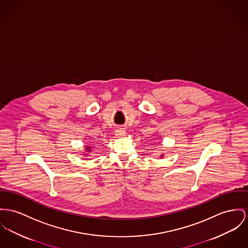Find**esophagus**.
Listing matches in <instances>:
<instances>
[{"mask_svg": "<svg viewBox=\"0 0 248 248\" xmlns=\"http://www.w3.org/2000/svg\"><path fill=\"white\" fill-rule=\"evenodd\" d=\"M126 134V132H125V130H123V129H118V130H116V135L117 137H122V136H124Z\"/></svg>", "mask_w": 248, "mask_h": 248, "instance_id": "34e87169", "label": "esophagus"}]
</instances>
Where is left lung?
<instances>
[{
    "instance_id": "8db88e82",
    "label": "left lung",
    "mask_w": 248,
    "mask_h": 248,
    "mask_svg": "<svg viewBox=\"0 0 248 248\" xmlns=\"http://www.w3.org/2000/svg\"><path fill=\"white\" fill-rule=\"evenodd\" d=\"M161 156H163V155H161Z\"/></svg>"
}]
</instances>
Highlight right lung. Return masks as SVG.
I'll return each instance as SVG.
<instances>
[{
	"label": "right lung",
	"mask_w": 248,
	"mask_h": 248,
	"mask_svg": "<svg viewBox=\"0 0 248 248\" xmlns=\"http://www.w3.org/2000/svg\"><path fill=\"white\" fill-rule=\"evenodd\" d=\"M85 149H86V151H87V152H90V151H91V149H90L88 146H86V147H85ZM84 155H87V153H86V154H84Z\"/></svg>",
	"instance_id": "1"
}]
</instances>
